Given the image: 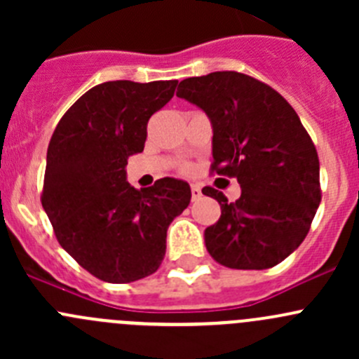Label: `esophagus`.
<instances>
[{"label":"esophagus","mask_w":359,"mask_h":359,"mask_svg":"<svg viewBox=\"0 0 359 359\" xmlns=\"http://www.w3.org/2000/svg\"><path fill=\"white\" fill-rule=\"evenodd\" d=\"M191 198H193V201L200 200L201 198V189L198 186H191Z\"/></svg>","instance_id":"esophagus-1"}]
</instances>
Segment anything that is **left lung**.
Listing matches in <instances>:
<instances>
[{"instance_id":"obj_1","label":"left lung","mask_w":359,"mask_h":359,"mask_svg":"<svg viewBox=\"0 0 359 359\" xmlns=\"http://www.w3.org/2000/svg\"><path fill=\"white\" fill-rule=\"evenodd\" d=\"M177 97L212 121L210 172L241 186L236 201L203 187L222 210L205 229L208 253L231 269L280 264L307 236L321 201L320 159L295 109L269 85L236 71L184 79Z\"/></svg>"}]
</instances>
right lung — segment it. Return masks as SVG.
<instances>
[{"label":"right lung","instance_id":"add662e5","mask_svg":"<svg viewBox=\"0 0 359 359\" xmlns=\"http://www.w3.org/2000/svg\"><path fill=\"white\" fill-rule=\"evenodd\" d=\"M177 83H100L69 107L50 139L41 205L60 247L107 283L156 273L166 229L191 201L187 182L165 177L137 191L125 172Z\"/></svg>","mask_w":359,"mask_h":359}]
</instances>
